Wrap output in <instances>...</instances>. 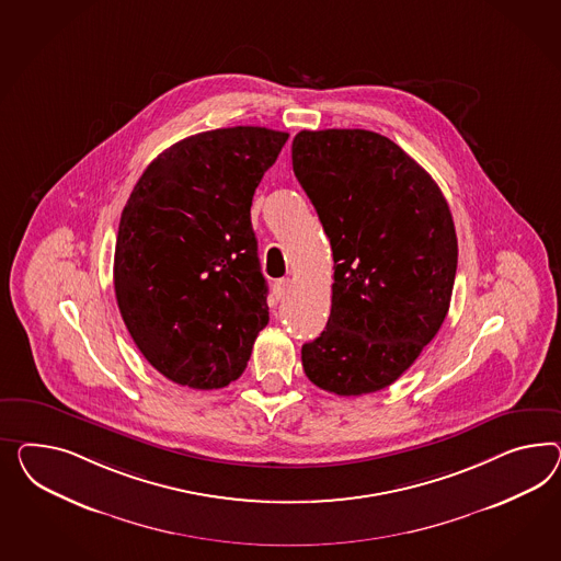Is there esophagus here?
<instances>
[{
    "label": "esophagus",
    "mask_w": 561,
    "mask_h": 561,
    "mask_svg": "<svg viewBox=\"0 0 561 561\" xmlns=\"http://www.w3.org/2000/svg\"><path fill=\"white\" fill-rule=\"evenodd\" d=\"M291 288V279L289 277H284V279H277L275 284H273V289H275V294L282 298L288 289Z\"/></svg>",
    "instance_id": "34e87169"
}]
</instances>
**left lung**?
I'll return each instance as SVG.
<instances>
[{
    "instance_id": "8db88e82",
    "label": "left lung",
    "mask_w": 561,
    "mask_h": 561,
    "mask_svg": "<svg viewBox=\"0 0 561 561\" xmlns=\"http://www.w3.org/2000/svg\"><path fill=\"white\" fill-rule=\"evenodd\" d=\"M291 165L334 261L331 317L304 345V371L333 394L378 392L447 317L457 272L447 199L396 142L362 128L298 133Z\"/></svg>"
}]
</instances>
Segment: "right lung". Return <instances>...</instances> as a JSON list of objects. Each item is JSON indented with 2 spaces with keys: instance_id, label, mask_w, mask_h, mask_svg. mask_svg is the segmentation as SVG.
<instances>
[{
  "instance_id": "right-lung-1",
  "label": "right lung",
  "mask_w": 561,
  "mask_h": 561,
  "mask_svg": "<svg viewBox=\"0 0 561 561\" xmlns=\"http://www.w3.org/2000/svg\"><path fill=\"white\" fill-rule=\"evenodd\" d=\"M286 140L263 126L183 138L145 169L122 210V320L145 359L175 383L225 388L270 322L251 204Z\"/></svg>"
}]
</instances>
